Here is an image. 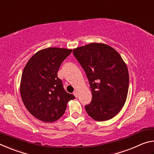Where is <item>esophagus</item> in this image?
Masks as SVG:
<instances>
[{
    "label": "esophagus",
    "instance_id": "34e87169",
    "mask_svg": "<svg viewBox=\"0 0 154 154\" xmlns=\"http://www.w3.org/2000/svg\"><path fill=\"white\" fill-rule=\"evenodd\" d=\"M73 94L75 95V97H78V95H79V92H78V90H75V92H73Z\"/></svg>",
    "mask_w": 154,
    "mask_h": 154
}]
</instances>
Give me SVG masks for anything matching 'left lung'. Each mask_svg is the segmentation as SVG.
Segmentation results:
<instances>
[{"instance_id": "8db88e82", "label": "left lung", "mask_w": 154, "mask_h": 154, "mask_svg": "<svg viewBox=\"0 0 154 154\" xmlns=\"http://www.w3.org/2000/svg\"><path fill=\"white\" fill-rule=\"evenodd\" d=\"M74 56L86 73L92 100L85 106L92 119L109 120L126 103L129 86L128 70L116 49L106 44L92 43L78 47Z\"/></svg>"}]
</instances>
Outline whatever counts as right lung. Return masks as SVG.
<instances>
[{"mask_svg": "<svg viewBox=\"0 0 154 154\" xmlns=\"http://www.w3.org/2000/svg\"><path fill=\"white\" fill-rule=\"evenodd\" d=\"M72 49L48 48L31 57L23 71L20 94L30 114L44 122H54L61 118L67 103L75 96L64 90L58 71Z\"/></svg>", "mask_w": 154, "mask_h": 154, "instance_id": "1", "label": "right lung"}]
</instances>
